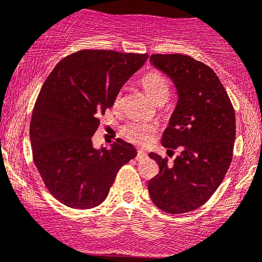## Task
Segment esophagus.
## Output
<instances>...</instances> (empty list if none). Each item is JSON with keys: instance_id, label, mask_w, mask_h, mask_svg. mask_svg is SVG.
Returning <instances> with one entry per match:
<instances>
[{"instance_id": "obj_1", "label": "esophagus", "mask_w": 262, "mask_h": 262, "mask_svg": "<svg viewBox=\"0 0 262 262\" xmlns=\"http://www.w3.org/2000/svg\"><path fill=\"white\" fill-rule=\"evenodd\" d=\"M145 157H146V153H145V151H143V150H138L136 159H137V160H143V159H144Z\"/></svg>"}]
</instances>
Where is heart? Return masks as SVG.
Segmentation results:
<instances>
[{"mask_svg":"<svg viewBox=\"0 0 262 262\" xmlns=\"http://www.w3.org/2000/svg\"><path fill=\"white\" fill-rule=\"evenodd\" d=\"M140 84L144 88L149 97L157 104L166 102L170 94V82L163 73L158 71H150L140 78ZM122 102V93H118L114 100V105L118 107ZM157 132V125L148 122H130L120 129V134L134 144H146Z\"/></svg>","mask_w":262,"mask_h":262,"instance_id":"b5f03b06","label":"heart"}]
</instances>
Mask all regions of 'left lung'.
Masks as SVG:
<instances>
[{"label":"left lung","instance_id":"left-lung-1","mask_svg":"<svg viewBox=\"0 0 262 262\" xmlns=\"http://www.w3.org/2000/svg\"><path fill=\"white\" fill-rule=\"evenodd\" d=\"M150 63L174 80L178 104L162 144L168 158L150 153L159 173L149 180L151 200L160 210L183 214L200 208L225 178L234 151L235 111L216 73L205 63L184 54H151Z\"/></svg>","mask_w":262,"mask_h":262}]
</instances>
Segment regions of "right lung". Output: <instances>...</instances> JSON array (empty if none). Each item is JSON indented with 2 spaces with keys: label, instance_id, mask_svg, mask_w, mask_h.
Wrapping results in <instances>:
<instances>
[{
  "label": "right lung",
  "instance_id": "obj_1",
  "mask_svg": "<svg viewBox=\"0 0 262 262\" xmlns=\"http://www.w3.org/2000/svg\"><path fill=\"white\" fill-rule=\"evenodd\" d=\"M146 59V53L82 50L59 61L43 83L31 118L32 157L46 188L64 205L98 206L119 169L136 158L120 138L98 150L92 137L100 114Z\"/></svg>",
  "mask_w": 262,
  "mask_h": 262
}]
</instances>
